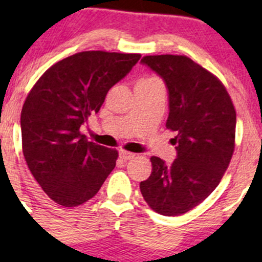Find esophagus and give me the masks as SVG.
I'll return each mask as SVG.
<instances>
[{"instance_id": "obj_1", "label": "esophagus", "mask_w": 262, "mask_h": 262, "mask_svg": "<svg viewBox=\"0 0 262 262\" xmlns=\"http://www.w3.org/2000/svg\"><path fill=\"white\" fill-rule=\"evenodd\" d=\"M134 156H136L134 153L126 152V150H120V152H119V157H120L123 161L132 160V158H134Z\"/></svg>"}]
</instances>
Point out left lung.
I'll use <instances>...</instances> for the list:
<instances>
[{
	"label": "left lung",
	"instance_id": "left-lung-1",
	"mask_svg": "<svg viewBox=\"0 0 262 262\" xmlns=\"http://www.w3.org/2000/svg\"><path fill=\"white\" fill-rule=\"evenodd\" d=\"M168 90L166 128L175 132L171 165L153 156L152 173L139 187L147 204L167 216L181 215L207 199L231 162L236 110L221 81L185 55H146L141 60Z\"/></svg>",
	"mask_w": 262,
	"mask_h": 262
}]
</instances>
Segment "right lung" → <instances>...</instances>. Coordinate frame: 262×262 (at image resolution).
<instances>
[{"label":"right lung","mask_w":262,"mask_h":262,"mask_svg":"<svg viewBox=\"0 0 262 262\" xmlns=\"http://www.w3.org/2000/svg\"><path fill=\"white\" fill-rule=\"evenodd\" d=\"M139 58L102 50L76 53L47 70L29 92L21 110L24 157L57 204H83L114 170L118 150L89 142L80 128Z\"/></svg>","instance_id":"add662e5"}]
</instances>
